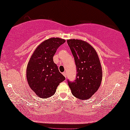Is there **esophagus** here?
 Returning a JSON list of instances; mask_svg holds the SVG:
<instances>
[{
	"mask_svg": "<svg viewBox=\"0 0 130 130\" xmlns=\"http://www.w3.org/2000/svg\"><path fill=\"white\" fill-rule=\"evenodd\" d=\"M62 74L63 75V76L65 77H66V76H67V73L64 72H63Z\"/></svg>",
	"mask_w": 130,
	"mask_h": 130,
	"instance_id": "esophagus-1",
	"label": "esophagus"
}]
</instances>
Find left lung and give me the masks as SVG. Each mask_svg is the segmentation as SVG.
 <instances>
[{
	"instance_id": "1",
	"label": "left lung",
	"mask_w": 130,
	"mask_h": 130,
	"mask_svg": "<svg viewBox=\"0 0 130 130\" xmlns=\"http://www.w3.org/2000/svg\"><path fill=\"white\" fill-rule=\"evenodd\" d=\"M67 41L77 72L75 81H68L69 87L73 96L81 100H87L98 91L102 83L103 72L99 56L86 41L78 39Z\"/></svg>"
}]
</instances>
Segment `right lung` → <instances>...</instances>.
Segmentation results:
<instances>
[{"instance_id":"obj_1","label":"right lung","mask_w":130,"mask_h":130,"mask_svg":"<svg viewBox=\"0 0 130 130\" xmlns=\"http://www.w3.org/2000/svg\"><path fill=\"white\" fill-rule=\"evenodd\" d=\"M66 40L52 38L39 44L32 54L26 70V78L32 90L39 98L53 96L59 84L65 80L53 61L57 49Z\"/></svg>"}]
</instances>
